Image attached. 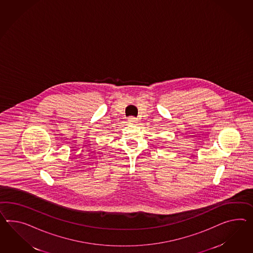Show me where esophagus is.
<instances>
[{
    "label": "esophagus",
    "instance_id": "esophagus-1",
    "mask_svg": "<svg viewBox=\"0 0 253 253\" xmlns=\"http://www.w3.org/2000/svg\"><path fill=\"white\" fill-rule=\"evenodd\" d=\"M128 121H129L130 123H135L136 121V118L135 117H128Z\"/></svg>",
    "mask_w": 253,
    "mask_h": 253
}]
</instances>
